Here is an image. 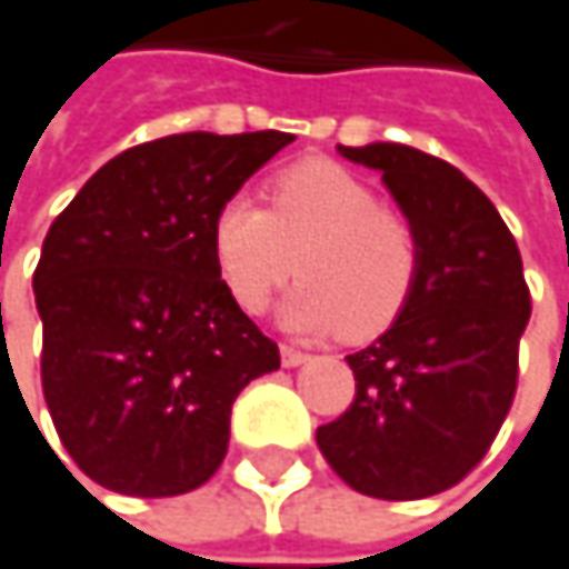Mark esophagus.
Masks as SVG:
<instances>
[{"instance_id": "obj_1", "label": "esophagus", "mask_w": 569, "mask_h": 569, "mask_svg": "<svg viewBox=\"0 0 569 569\" xmlns=\"http://www.w3.org/2000/svg\"><path fill=\"white\" fill-rule=\"evenodd\" d=\"M280 360H283V367H302V363L309 360V353L296 351V348L283 345V348H280Z\"/></svg>"}]
</instances>
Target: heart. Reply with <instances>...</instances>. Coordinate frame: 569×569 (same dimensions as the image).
<instances>
[{
	"label": "heart",
	"mask_w": 569,
	"mask_h": 569,
	"mask_svg": "<svg viewBox=\"0 0 569 569\" xmlns=\"http://www.w3.org/2000/svg\"><path fill=\"white\" fill-rule=\"evenodd\" d=\"M212 257L234 306L260 316L273 292L302 277L283 302L296 331H341L370 341L409 309L421 277L412 218L338 160L306 157L267 183V209L231 196L212 221Z\"/></svg>",
	"instance_id": "b5f03b06"
}]
</instances>
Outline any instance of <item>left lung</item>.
<instances>
[{"instance_id": "8db88e82", "label": "left lung", "mask_w": 569, "mask_h": 569, "mask_svg": "<svg viewBox=\"0 0 569 569\" xmlns=\"http://www.w3.org/2000/svg\"><path fill=\"white\" fill-rule=\"evenodd\" d=\"M338 151L383 173L418 228L421 277L402 318L348 357L357 392L316 431L318 451L363 496L425 499L460 483L509 416L531 292L512 231L448 160L406 144Z\"/></svg>"}]
</instances>
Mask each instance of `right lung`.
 <instances>
[{"instance_id":"right-lung-1","label":"right lung","mask_w":569,"mask_h":569,"mask_svg":"<svg viewBox=\"0 0 569 569\" xmlns=\"http://www.w3.org/2000/svg\"><path fill=\"white\" fill-rule=\"evenodd\" d=\"M286 131H189L128 148L53 218L34 270L41 386L92 483L180 496L224 460L231 406L280 348L218 277L216 212Z\"/></svg>"}]
</instances>
